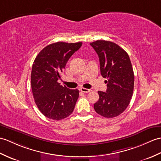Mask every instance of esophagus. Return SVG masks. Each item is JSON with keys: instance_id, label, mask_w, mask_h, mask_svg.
<instances>
[{"instance_id": "1", "label": "esophagus", "mask_w": 161, "mask_h": 161, "mask_svg": "<svg viewBox=\"0 0 161 161\" xmlns=\"http://www.w3.org/2000/svg\"><path fill=\"white\" fill-rule=\"evenodd\" d=\"M80 91H81V92H83L87 93V92H91V89H88V88H80Z\"/></svg>"}]
</instances>
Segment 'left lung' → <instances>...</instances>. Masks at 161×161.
I'll return each mask as SVG.
<instances>
[{
	"instance_id": "1",
	"label": "left lung",
	"mask_w": 161,
	"mask_h": 161,
	"mask_svg": "<svg viewBox=\"0 0 161 161\" xmlns=\"http://www.w3.org/2000/svg\"><path fill=\"white\" fill-rule=\"evenodd\" d=\"M90 44L99 56L101 74L107 78L106 91H98L99 98L94 109L104 117H117L128 106L133 94L131 61L125 51L113 42L99 40Z\"/></svg>"
}]
</instances>
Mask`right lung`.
Wrapping results in <instances>:
<instances>
[{"label": "right lung", "mask_w": 161, "mask_h": 161, "mask_svg": "<svg viewBox=\"0 0 161 161\" xmlns=\"http://www.w3.org/2000/svg\"><path fill=\"white\" fill-rule=\"evenodd\" d=\"M82 42H58L44 47L32 66L31 84L36 106L45 117L61 120L73 113L79 97L77 89H69L58 81L71 55Z\"/></svg>", "instance_id": "1"}]
</instances>
